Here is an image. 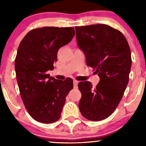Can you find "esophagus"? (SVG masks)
<instances>
[{
  "mask_svg": "<svg viewBox=\"0 0 146 146\" xmlns=\"http://www.w3.org/2000/svg\"><path fill=\"white\" fill-rule=\"evenodd\" d=\"M79 82L77 81V80H73V85H74V88H77L78 87Z\"/></svg>",
  "mask_w": 146,
  "mask_h": 146,
  "instance_id": "1",
  "label": "esophagus"
}]
</instances>
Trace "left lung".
I'll list each match as a JSON object with an SVG mask.
<instances>
[{"instance_id": "8db88e82", "label": "left lung", "mask_w": 146, "mask_h": 146, "mask_svg": "<svg viewBox=\"0 0 146 146\" xmlns=\"http://www.w3.org/2000/svg\"><path fill=\"white\" fill-rule=\"evenodd\" d=\"M78 47L87 66L96 70L100 82L93 87L88 81L78 84L82 98L79 108L90 121H101L115 111L129 80L131 52L123 33L104 24L75 27Z\"/></svg>"}]
</instances>
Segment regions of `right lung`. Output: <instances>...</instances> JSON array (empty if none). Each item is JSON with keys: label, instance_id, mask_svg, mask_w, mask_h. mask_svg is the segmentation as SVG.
Returning <instances> with one entry per match:
<instances>
[{"label": "right lung", "instance_id": "add662e5", "mask_svg": "<svg viewBox=\"0 0 146 146\" xmlns=\"http://www.w3.org/2000/svg\"><path fill=\"white\" fill-rule=\"evenodd\" d=\"M74 36L73 27H44L30 31L18 46L15 71L21 98L31 117L41 123L59 119L73 88L72 79L56 80L46 72L54 68L58 50Z\"/></svg>", "mask_w": 146, "mask_h": 146}]
</instances>
